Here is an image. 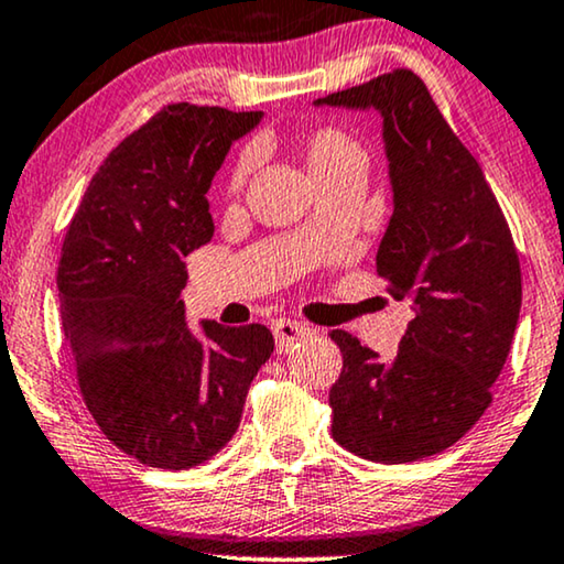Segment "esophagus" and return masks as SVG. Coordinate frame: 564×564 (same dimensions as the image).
<instances>
[{
  "label": "esophagus",
  "instance_id": "1",
  "mask_svg": "<svg viewBox=\"0 0 564 564\" xmlns=\"http://www.w3.org/2000/svg\"><path fill=\"white\" fill-rule=\"evenodd\" d=\"M272 330H274V338H276V351H290L292 346H295L300 338L305 336V323L300 321H292V318H276L272 323Z\"/></svg>",
  "mask_w": 564,
  "mask_h": 564
}]
</instances>
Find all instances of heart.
I'll use <instances>...</instances> for the list:
<instances>
[{
  "label": "heart",
  "instance_id": "obj_1",
  "mask_svg": "<svg viewBox=\"0 0 564 564\" xmlns=\"http://www.w3.org/2000/svg\"><path fill=\"white\" fill-rule=\"evenodd\" d=\"M303 159L315 182L323 184L334 180L346 169L351 166H365V151L361 145L354 141V138L341 130L338 126H318L313 128L311 133L303 138ZM253 166V151L243 149L238 153L234 166L228 172V192L230 195H238L243 189L246 180H249V172Z\"/></svg>",
  "mask_w": 564,
  "mask_h": 564
}]
</instances>
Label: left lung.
<instances>
[{
	"mask_svg": "<svg viewBox=\"0 0 564 564\" xmlns=\"http://www.w3.org/2000/svg\"><path fill=\"white\" fill-rule=\"evenodd\" d=\"M315 105L382 112L395 207L377 274L392 297L413 300L395 359L382 361L349 330L328 334L344 357L330 434L382 465L431 457L492 403L521 311L519 251L480 164L419 74L392 68Z\"/></svg>",
	"mask_w": 564,
	"mask_h": 564,
	"instance_id": "8db88e82",
	"label": "left lung"
}]
</instances>
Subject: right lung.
<instances>
[{"label":"right lung","instance_id":"add662e5","mask_svg":"<svg viewBox=\"0 0 564 564\" xmlns=\"http://www.w3.org/2000/svg\"><path fill=\"white\" fill-rule=\"evenodd\" d=\"M261 112L164 105L91 176L58 261L61 323L82 398L102 434L145 467L203 465L236 434L272 357L261 323L189 334L184 259L215 234L207 189Z\"/></svg>","mask_w":564,"mask_h":564}]
</instances>
